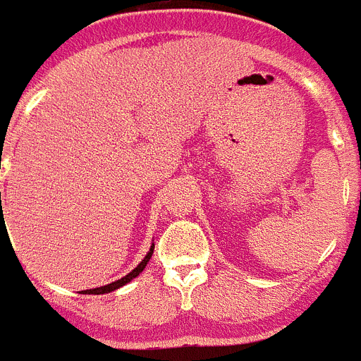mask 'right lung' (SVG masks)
<instances>
[{
  "instance_id": "right-lung-1",
  "label": "right lung",
  "mask_w": 361,
  "mask_h": 361,
  "mask_svg": "<svg viewBox=\"0 0 361 361\" xmlns=\"http://www.w3.org/2000/svg\"><path fill=\"white\" fill-rule=\"evenodd\" d=\"M153 248H155V245H151V248H149V252L146 254V257H144V259L137 264V269L131 270L128 276H124L122 279H118V281H115V283H109V285H106V286H98V288H91V290H84V292L85 294H107V292H113V290H116V288H120V286H124L126 283H129L131 279H135L138 274L146 269L147 261H149L151 255H153Z\"/></svg>"
}]
</instances>
